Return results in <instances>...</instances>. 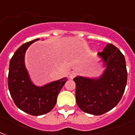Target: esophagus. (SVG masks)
Returning <instances> with one entry per match:
<instances>
[{"label": "esophagus", "instance_id": "34e87169", "mask_svg": "<svg viewBox=\"0 0 135 135\" xmlns=\"http://www.w3.org/2000/svg\"><path fill=\"white\" fill-rule=\"evenodd\" d=\"M77 76V73L75 72V71H72V72H71L70 74H69V77H70V79H73L74 78L76 77Z\"/></svg>", "mask_w": 135, "mask_h": 135}]
</instances>
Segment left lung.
Returning <instances> with one entry per match:
<instances>
[{"instance_id": "obj_1", "label": "left lung", "mask_w": 135, "mask_h": 135, "mask_svg": "<svg viewBox=\"0 0 135 135\" xmlns=\"http://www.w3.org/2000/svg\"><path fill=\"white\" fill-rule=\"evenodd\" d=\"M98 54L107 66L103 75L97 79H74L77 105L83 112L94 115L103 114L117 105L127 81L125 59L117 48L108 44Z\"/></svg>"}]
</instances>
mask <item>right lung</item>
<instances>
[{"instance_id":"1","label":"right lung","mask_w":135,"mask_h":135,"mask_svg":"<svg viewBox=\"0 0 135 135\" xmlns=\"http://www.w3.org/2000/svg\"><path fill=\"white\" fill-rule=\"evenodd\" d=\"M38 40L26 43L16 50L10 61L8 76L9 91L15 104L33 116L42 115L52 110L58 94L66 81V78H63L42 87L32 84L25 68L24 56L28 47Z\"/></svg>"}]
</instances>
